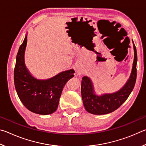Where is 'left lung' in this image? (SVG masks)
I'll use <instances>...</instances> for the list:
<instances>
[{"mask_svg":"<svg viewBox=\"0 0 146 146\" xmlns=\"http://www.w3.org/2000/svg\"><path fill=\"white\" fill-rule=\"evenodd\" d=\"M134 48V61L129 78L120 90L113 93H106L98 96L95 95L93 83L88 76H83L81 83V94L86 110L94 115H105L114 111L127 100L131 93L137 78V54L136 47Z\"/></svg>","mask_w":146,"mask_h":146,"instance_id":"left-lung-1","label":"left lung"}]
</instances>
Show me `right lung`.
Segmentation results:
<instances>
[{"label": "right lung", "instance_id": "add662e5", "mask_svg": "<svg viewBox=\"0 0 146 146\" xmlns=\"http://www.w3.org/2000/svg\"><path fill=\"white\" fill-rule=\"evenodd\" d=\"M27 35L19 49L14 69V83L20 100L31 112L49 115L58 108L64 86L74 76L73 69L64 71L53 77L40 80L33 77L24 63Z\"/></svg>", "mask_w": 146, "mask_h": 146}]
</instances>
